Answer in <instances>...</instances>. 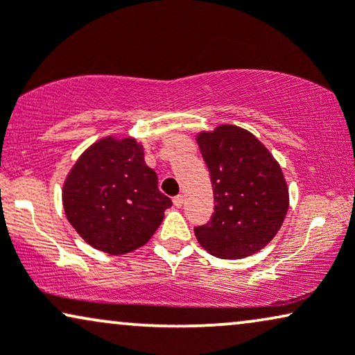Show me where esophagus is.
Masks as SVG:
<instances>
[{
  "label": "esophagus",
  "instance_id": "34e87169",
  "mask_svg": "<svg viewBox=\"0 0 355 355\" xmlns=\"http://www.w3.org/2000/svg\"><path fill=\"white\" fill-rule=\"evenodd\" d=\"M173 204L176 205V207H182V204H184V196L182 194H179V196H176L173 199Z\"/></svg>",
  "mask_w": 355,
  "mask_h": 355
}]
</instances>
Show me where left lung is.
<instances>
[{"label": "left lung", "instance_id": "left-lung-1", "mask_svg": "<svg viewBox=\"0 0 355 355\" xmlns=\"http://www.w3.org/2000/svg\"><path fill=\"white\" fill-rule=\"evenodd\" d=\"M210 173L215 211L196 227V238L210 254L239 259L261 251L282 227L288 187L280 164L251 132L218 125L197 135Z\"/></svg>", "mask_w": 355, "mask_h": 355}]
</instances>
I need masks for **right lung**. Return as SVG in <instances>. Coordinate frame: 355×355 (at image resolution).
Listing matches in <instances>:
<instances>
[{
  "mask_svg": "<svg viewBox=\"0 0 355 355\" xmlns=\"http://www.w3.org/2000/svg\"><path fill=\"white\" fill-rule=\"evenodd\" d=\"M132 137H104L83 153L63 184L71 227L94 250L127 254L144 246L173 205Z\"/></svg>",
  "mask_w": 355,
  "mask_h": 355,
  "instance_id": "1",
  "label": "right lung"
}]
</instances>
